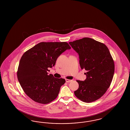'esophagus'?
<instances>
[{
  "mask_svg": "<svg viewBox=\"0 0 130 130\" xmlns=\"http://www.w3.org/2000/svg\"><path fill=\"white\" fill-rule=\"evenodd\" d=\"M66 80V83H70L71 82V81H72V80H71V79H65Z\"/></svg>",
  "mask_w": 130,
  "mask_h": 130,
  "instance_id": "esophagus-1",
  "label": "esophagus"
}]
</instances>
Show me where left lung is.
<instances>
[{
	"label": "left lung",
	"mask_w": 130,
	"mask_h": 130,
	"mask_svg": "<svg viewBox=\"0 0 130 130\" xmlns=\"http://www.w3.org/2000/svg\"><path fill=\"white\" fill-rule=\"evenodd\" d=\"M79 55L82 69L87 71L84 81L77 80L79 88L75 95L83 102H93L102 97L110 86L114 72V63L104 44L89 38L70 42Z\"/></svg>",
	"instance_id": "8db88e82"
}]
</instances>
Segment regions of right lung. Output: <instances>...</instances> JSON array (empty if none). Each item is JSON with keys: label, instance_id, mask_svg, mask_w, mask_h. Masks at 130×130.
I'll return each instance as SVG.
<instances>
[{"label": "right lung", "instance_id": "add662e5", "mask_svg": "<svg viewBox=\"0 0 130 130\" xmlns=\"http://www.w3.org/2000/svg\"><path fill=\"white\" fill-rule=\"evenodd\" d=\"M71 48L66 42H42L22 56L17 71L18 79L24 92L33 101L45 104L57 97L65 79L48 75V68L54 66L59 56Z\"/></svg>", "mask_w": 130, "mask_h": 130}]
</instances>
